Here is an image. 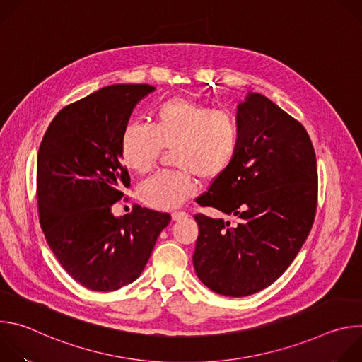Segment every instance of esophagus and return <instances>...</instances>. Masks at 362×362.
Returning <instances> with one entry per match:
<instances>
[{"label":"esophagus","mask_w":362,"mask_h":362,"mask_svg":"<svg viewBox=\"0 0 362 362\" xmlns=\"http://www.w3.org/2000/svg\"><path fill=\"white\" fill-rule=\"evenodd\" d=\"M186 218H189V214H186V212H173L172 214L173 221H183Z\"/></svg>","instance_id":"obj_1"}]
</instances>
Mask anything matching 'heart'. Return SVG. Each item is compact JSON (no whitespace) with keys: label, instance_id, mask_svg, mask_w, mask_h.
<instances>
[{"label":"heart","instance_id":"1","mask_svg":"<svg viewBox=\"0 0 362 362\" xmlns=\"http://www.w3.org/2000/svg\"><path fill=\"white\" fill-rule=\"evenodd\" d=\"M240 144V123L226 109L175 97L153 110L150 124L129 123L120 137L123 163L136 173L156 166L165 148H173L180 170L158 172L139 186L140 199L154 209H175L196 190L193 175L222 176L233 163Z\"/></svg>","mask_w":362,"mask_h":362}]
</instances>
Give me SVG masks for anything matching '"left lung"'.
Wrapping results in <instances>:
<instances>
[{
  "instance_id": "left-lung-1",
  "label": "left lung",
  "mask_w": 362,
  "mask_h": 362,
  "mask_svg": "<svg viewBox=\"0 0 362 362\" xmlns=\"http://www.w3.org/2000/svg\"><path fill=\"white\" fill-rule=\"evenodd\" d=\"M240 144L230 168L197 203L236 223L197 214V278L216 293L247 296L274 284L311 232L317 158L305 127L259 93L238 106Z\"/></svg>"
}]
</instances>
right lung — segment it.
<instances>
[{"instance_id":"1","label":"right lung","mask_w":362,"mask_h":362,"mask_svg":"<svg viewBox=\"0 0 362 362\" xmlns=\"http://www.w3.org/2000/svg\"><path fill=\"white\" fill-rule=\"evenodd\" d=\"M148 84H113L62 109L37 156V203L45 240L66 272L91 291H116L143 272L170 215L112 206L130 186L120 137Z\"/></svg>"}]
</instances>
